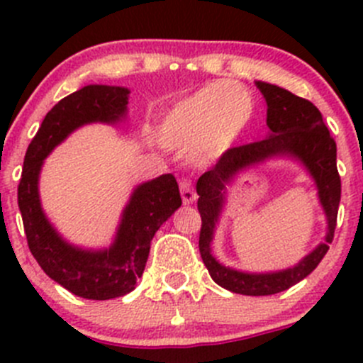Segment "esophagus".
I'll return each instance as SVG.
<instances>
[{"label": "esophagus", "instance_id": "esophagus-1", "mask_svg": "<svg viewBox=\"0 0 363 363\" xmlns=\"http://www.w3.org/2000/svg\"><path fill=\"white\" fill-rule=\"evenodd\" d=\"M181 196H182V202L186 205L193 203L196 200V193L195 189H193L191 181H188V179L181 181Z\"/></svg>", "mask_w": 363, "mask_h": 363}]
</instances>
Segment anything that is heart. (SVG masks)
I'll use <instances>...</instances> for the list:
<instances>
[{
  "instance_id": "obj_1",
  "label": "heart",
  "mask_w": 363,
  "mask_h": 363,
  "mask_svg": "<svg viewBox=\"0 0 363 363\" xmlns=\"http://www.w3.org/2000/svg\"><path fill=\"white\" fill-rule=\"evenodd\" d=\"M252 94L233 82H216L179 101L161 119L158 140L164 147L196 149L200 161L218 160L235 145L251 123Z\"/></svg>"
}]
</instances>
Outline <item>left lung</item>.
Wrapping results in <instances>:
<instances>
[{"instance_id": "8db88e82", "label": "left lung", "mask_w": 363, "mask_h": 363, "mask_svg": "<svg viewBox=\"0 0 363 363\" xmlns=\"http://www.w3.org/2000/svg\"><path fill=\"white\" fill-rule=\"evenodd\" d=\"M256 87L267 101L269 135L259 142L226 151L216 167L205 172L196 182L199 212L202 218L199 247L205 267L221 288L251 296L274 295L288 290L316 269L327 255L328 244L334 239L340 202L337 145L323 123L321 112L309 100L295 96L279 86L258 80ZM281 155L300 160L313 177L318 188V198L328 216L325 242L318 245L296 266L276 273H242L225 267L213 258L210 244L224 204L225 186L246 167Z\"/></svg>"}]
</instances>
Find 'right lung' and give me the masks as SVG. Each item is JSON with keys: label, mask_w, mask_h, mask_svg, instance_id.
Instances as JSON below:
<instances>
[{"label": "right lung", "mask_w": 363, "mask_h": 363, "mask_svg": "<svg viewBox=\"0 0 363 363\" xmlns=\"http://www.w3.org/2000/svg\"><path fill=\"white\" fill-rule=\"evenodd\" d=\"M128 96L130 89L119 86L94 84L75 91L47 112L24 156L17 200L29 251L50 279L82 298L108 300L135 290L152 237L182 203L172 174L142 182L131 193L113 242L105 250L72 246L47 219L38 195L43 160L84 124L119 123L126 116Z\"/></svg>", "instance_id": "add662e5"}]
</instances>
